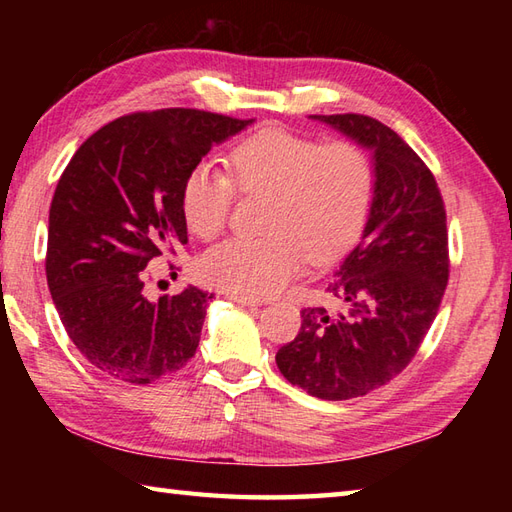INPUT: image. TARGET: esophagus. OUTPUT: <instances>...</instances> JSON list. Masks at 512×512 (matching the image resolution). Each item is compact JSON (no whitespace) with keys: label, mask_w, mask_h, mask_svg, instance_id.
Listing matches in <instances>:
<instances>
[{"label":"esophagus","mask_w":512,"mask_h":512,"mask_svg":"<svg viewBox=\"0 0 512 512\" xmlns=\"http://www.w3.org/2000/svg\"><path fill=\"white\" fill-rule=\"evenodd\" d=\"M231 299L235 301V303H239V306H259V299H255V297H244V295H231Z\"/></svg>","instance_id":"1"}]
</instances>
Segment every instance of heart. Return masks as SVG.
<instances>
[{"label":"heart","instance_id":"b5f03b06","mask_svg":"<svg viewBox=\"0 0 512 512\" xmlns=\"http://www.w3.org/2000/svg\"><path fill=\"white\" fill-rule=\"evenodd\" d=\"M235 193L266 195L255 239H226L200 259V277L244 297H266L295 279L306 259L328 264L341 257L369 220L376 167L352 140H317L286 129H262L228 156L226 171L202 160L182 182L187 228L211 242L224 233Z\"/></svg>","mask_w":512,"mask_h":512}]
</instances>
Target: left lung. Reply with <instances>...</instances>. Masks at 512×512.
Here are the masks:
<instances>
[{
	"mask_svg": "<svg viewBox=\"0 0 512 512\" xmlns=\"http://www.w3.org/2000/svg\"><path fill=\"white\" fill-rule=\"evenodd\" d=\"M374 149L376 195L363 239L328 281L330 306L303 308L279 372L323 400L387 385L416 356L449 281L447 211L422 158L372 116H314Z\"/></svg>",
	"mask_w": 512,
	"mask_h": 512,
	"instance_id": "obj_1",
	"label": "left lung"
}]
</instances>
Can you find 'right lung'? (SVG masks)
<instances>
[{"label": "right lung", "mask_w": 512, "mask_h": 512, "mask_svg": "<svg viewBox=\"0 0 512 512\" xmlns=\"http://www.w3.org/2000/svg\"><path fill=\"white\" fill-rule=\"evenodd\" d=\"M248 123L184 107L134 112L94 132L61 173L50 204L48 288L70 341L103 374L147 385L198 350L213 295L189 286L149 301L145 268L189 242L184 176Z\"/></svg>", "instance_id": "add662e5"}]
</instances>
